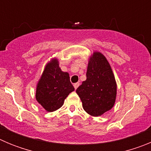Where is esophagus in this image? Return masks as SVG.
Returning <instances> with one entry per match:
<instances>
[{"mask_svg":"<svg viewBox=\"0 0 151 151\" xmlns=\"http://www.w3.org/2000/svg\"><path fill=\"white\" fill-rule=\"evenodd\" d=\"M73 86H74L75 89H77V88L79 86V82H76V83H75L74 85H73Z\"/></svg>","mask_w":151,"mask_h":151,"instance_id":"1","label":"esophagus"}]
</instances>
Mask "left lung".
<instances>
[{
  "instance_id": "obj_1",
  "label": "left lung",
  "mask_w": 151,
  "mask_h": 151,
  "mask_svg": "<svg viewBox=\"0 0 151 151\" xmlns=\"http://www.w3.org/2000/svg\"><path fill=\"white\" fill-rule=\"evenodd\" d=\"M86 80L76 89L85 112L100 116L113 108L117 85L110 63L101 52L94 51L88 64Z\"/></svg>"
}]
</instances>
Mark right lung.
<instances>
[{
  "mask_svg": "<svg viewBox=\"0 0 151 151\" xmlns=\"http://www.w3.org/2000/svg\"><path fill=\"white\" fill-rule=\"evenodd\" d=\"M74 90L69 73L61 70L55 57L44 69L36 86L35 98L46 111L54 112L63 105L65 99Z\"/></svg>",
  "mask_w": 151,
  "mask_h": 151,
  "instance_id": "right-lung-1",
  "label": "right lung"
}]
</instances>
